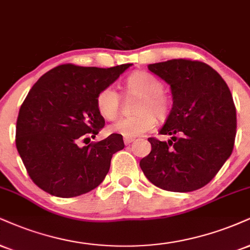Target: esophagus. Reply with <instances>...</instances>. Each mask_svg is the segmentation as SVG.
I'll return each instance as SVG.
<instances>
[{
	"instance_id": "obj_1",
	"label": "esophagus",
	"mask_w": 250,
	"mask_h": 250,
	"mask_svg": "<svg viewBox=\"0 0 250 250\" xmlns=\"http://www.w3.org/2000/svg\"><path fill=\"white\" fill-rule=\"evenodd\" d=\"M123 141H125V146H128V144H130V143L134 142L135 138L134 137H125V138H123Z\"/></svg>"
}]
</instances>
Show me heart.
<instances>
[{"instance_id":"heart-1","label":"heart","mask_w":250,"mask_h":250,"mask_svg":"<svg viewBox=\"0 0 250 250\" xmlns=\"http://www.w3.org/2000/svg\"><path fill=\"white\" fill-rule=\"evenodd\" d=\"M125 88L130 94L142 96L137 106L140 114L117 119L109 125L112 133L123 137H137L155 127V116L164 119L169 114L170 104L163 95V83L152 74L138 71L125 81ZM120 107V95L113 86L104 87L96 95V108L104 119L112 120L117 115Z\"/></svg>"}]
</instances>
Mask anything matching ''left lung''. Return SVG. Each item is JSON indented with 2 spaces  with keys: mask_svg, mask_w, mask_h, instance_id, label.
Returning a JSON list of instances; mask_svg holds the SVG:
<instances>
[{
  "mask_svg": "<svg viewBox=\"0 0 250 250\" xmlns=\"http://www.w3.org/2000/svg\"><path fill=\"white\" fill-rule=\"evenodd\" d=\"M170 85L172 108L159 134L150 137V154L140 167L152 184L191 192L208 184L233 151L236 110L227 83L205 62L172 59L148 65Z\"/></svg>",
  "mask_w": 250,
  "mask_h": 250,
  "instance_id": "8db88e82",
  "label": "left lung"
}]
</instances>
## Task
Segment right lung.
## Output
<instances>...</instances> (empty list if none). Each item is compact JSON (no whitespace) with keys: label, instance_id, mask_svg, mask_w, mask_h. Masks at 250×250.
I'll use <instances>...</instances> for the list:
<instances>
[{"label":"right lung","instance_id":"right-lung-1","mask_svg":"<svg viewBox=\"0 0 250 250\" xmlns=\"http://www.w3.org/2000/svg\"><path fill=\"white\" fill-rule=\"evenodd\" d=\"M131 65H60L32 86L17 117L16 148L38 188L56 197L72 198L104 182L113 155L125 148L122 136L112 134L83 146L79 142L88 140V135L95 137L104 128L96 95Z\"/></svg>","mask_w":250,"mask_h":250}]
</instances>
